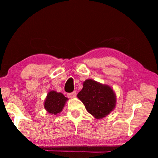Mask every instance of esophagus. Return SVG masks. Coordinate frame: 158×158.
<instances>
[{"instance_id":"esophagus-1","label":"esophagus","mask_w":158,"mask_h":158,"mask_svg":"<svg viewBox=\"0 0 158 158\" xmlns=\"http://www.w3.org/2000/svg\"><path fill=\"white\" fill-rule=\"evenodd\" d=\"M77 96V92L76 91H73V93H68V97L69 98H74Z\"/></svg>"}]
</instances>
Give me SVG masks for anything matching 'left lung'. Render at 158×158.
Here are the masks:
<instances>
[{"label":"left lung","mask_w":158,"mask_h":158,"mask_svg":"<svg viewBox=\"0 0 158 158\" xmlns=\"http://www.w3.org/2000/svg\"><path fill=\"white\" fill-rule=\"evenodd\" d=\"M77 98L85 105L89 114L95 118H103L115 109L116 96L108 85L88 79L83 84V89Z\"/></svg>","instance_id":"left-lung-1"}]
</instances>
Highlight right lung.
Masks as SVG:
<instances>
[{
    "mask_svg": "<svg viewBox=\"0 0 158 158\" xmlns=\"http://www.w3.org/2000/svg\"><path fill=\"white\" fill-rule=\"evenodd\" d=\"M67 100L68 99L63 93L51 90L44 100V109L51 115H58L62 111Z\"/></svg>",
    "mask_w": 158,
    "mask_h": 158,
    "instance_id": "1",
    "label": "right lung"
}]
</instances>
